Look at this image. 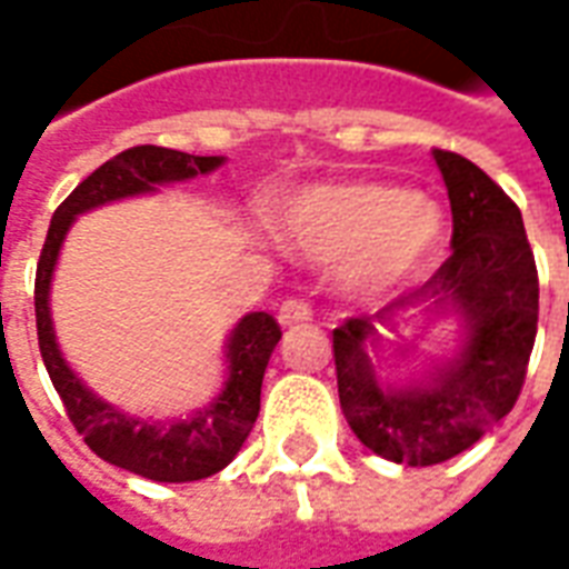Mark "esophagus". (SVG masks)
Instances as JSON below:
<instances>
[{"mask_svg": "<svg viewBox=\"0 0 569 569\" xmlns=\"http://www.w3.org/2000/svg\"><path fill=\"white\" fill-rule=\"evenodd\" d=\"M313 317V310L305 298H286L280 310H277V320L283 326H292V322H308Z\"/></svg>", "mask_w": 569, "mask_h": 569, "instance_id": "obj_1", "label": "esophagus"}]
</instances>
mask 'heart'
I'll use <instances>...</instances> for the list:
<instances>
[{
	"mask_svg": "<svg viewBox=\"0 0 569 569\" xmlns=\"http://www.w3.org/2000/svg\"><path fill=\"white\" fill-rule=\"evenodd\" d=\"M436 203L393 186H317L286 203L280 231L310 261L345 259V286L359 298L402 289L441 243Z\"/></svg>",
	"mask_w": 569,
	"mask_h": 569,
	"instance_id": "b5f03b06",
	"label": "heart"
}]
</instances>
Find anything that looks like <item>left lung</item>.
Returning <instances> with one entry per match:
<instances>
[{
	"label": "left lung",
	"mask_w": 569,
	"mask_h": 569,
	"mask_svg": "<svg viewBox=\"0 0 569 569\" xmlns=\"http://www.w3.org/2000/svg\"><path fill=\"white\" fill-rule=\"evenodd\" d=\"M432 158L451 200L453 252L423 286L332 332L347 423L369 451L408 466L451 460L512 411L539 317L537 261L515 200L463 154L436 149ZM408 309L457 316L461 347L423 382L390 388L370 353Z\"/></svg>",
	"instance_id": "obj_1"
}]
</instances>
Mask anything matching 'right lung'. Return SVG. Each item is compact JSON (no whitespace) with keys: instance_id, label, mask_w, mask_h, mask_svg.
<instances>
[{"instance_id":"obj_1","label":"right lung","mask_w":569,"mask_h":569,"mask_svg":"<svg viewBox=\"0 0 569 569\" xmlns=\"http://www.w3.org/2000/svg\"><path fill=\"white\" fill-rule=\"evenodd\" d=\"M224 158L219 154H188L163 146H133L112 161L97 167L79 188L54 210L48 237H44L39 268H36V329L44 369L51 375L54 390L63 399L67 418L84 436V445L106 463L121 466L133 476L151 481H198L216 476L231 463L247 441L249 429L259 418L261 378L268 369L273 347L280 341V326L271 313L256 310L237 322L228 345V381L210 406L182 420H142L130 418L121 408L109 406L93 396L79 375L69 369L54 338V322L48 308L51 277L57 256L67 240L76 216L103 207L112 200L149 194L167 182H186L200 173H212Z\"/></svg>"}]
</instances>
